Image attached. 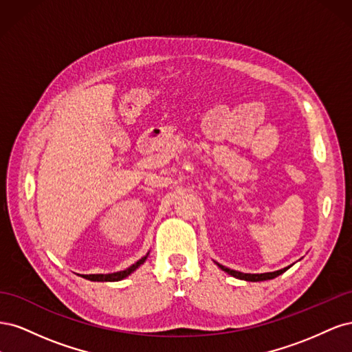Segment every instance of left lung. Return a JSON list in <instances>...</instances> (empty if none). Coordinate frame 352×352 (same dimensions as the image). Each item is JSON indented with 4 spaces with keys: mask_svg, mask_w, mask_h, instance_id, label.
Listing matches in <instances>:
<instances>
[{
    "mask_svg": "<svg viewBox=\"0 0 352 352\" xmlns=\"http://www.w3.org/2000/svg\"><path fill=\"white\" fill-rule=\"evenodd\" d=\"M217 265H219V267H220L223 272H226L228 274L233 276V278H238V279H242V280H248V282H261V280L274 279V278H278L279 274L285 273L287 269L291 267V265H289V267H285V269H282V270H276V272H270V273L251 274V273H241V272H236V270H230V269L225 267V265H221V264H219V263H217Z\"/></svg>",
    "mask_w": 352,
    "mask_h": 352,
    "instance_id": "left-lung-1",
    "label": "left lung"
}]
</instances>
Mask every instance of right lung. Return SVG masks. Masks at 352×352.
Segmentation results:
<instances>
[{"label": "right lung", "instance_id": "right-lung-1", "mask_svg": "<svg viewBox=\"0 0 352 352\" xmlns=\"http://www.w3.org/2000/svg\"><path fill=\"white\" fill-rule=\"evenodd\" d=\"M146 255H145V257H142L141 260H138L135 264H132L131 267H127L126 270L117 272V273H109V274H82V278L92 280V282H117V280H122V279L127 278V276H129L131 273H133L138 267H140L141 264L145 263Z\"/></svg>", "mask_w": 352, "mask_h": 352}]
</instances>
